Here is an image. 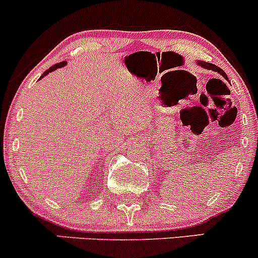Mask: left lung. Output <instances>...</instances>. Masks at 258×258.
<instances>
[{
	"label": "left lung",
	"mask_w": 258,
	"mask_h": 258,
	"mask_svg": "<svg viewBox=\"0 0 258 258\" xmlns=\"http://www.w3.org/2000/svg\"><path fill=\"white\" fill-rule=\"evenodd\" d=\"M198 64H200V66H202L203 69H207V70H211V71H216V72L219 73V75H222L225 79H228V76L225 75L224 71L220 69V67L216 66V64H212V63H209V62H203V61H198Z\"/></svg>",
	"instance_id": "1"
}]
</instances>
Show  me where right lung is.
Returning <instances> with one entry per match:
<instances>
[{"label": "right lung", "mask_w": 258, "mask_h": 258, "mask_svg": "<svg viewBox=\"0 0 258 258\" xmlns=\"http://www.w3.org/2000/svg\"><path fill=\"white\" fill-rule=\"evenodd\" d=\"M64 64H66V61H63V62H60V63H56V64H53L52 67H50L49 70H46L45 71L44 73H42V76L40 77V79L42 78V77H45V76L47 75V73H50V72H52V71H55L56 69H60V67H63Z\"/></svg>", "instance_id": "obj_1"}]
</instances>
